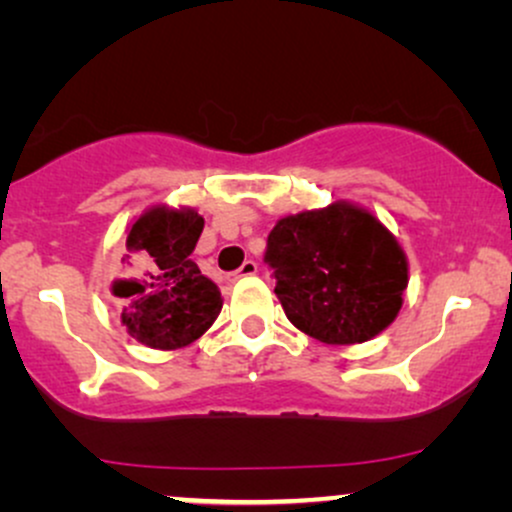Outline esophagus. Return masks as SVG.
I'll return each instance as SVG.
<instances>
[{"mask_svg":"<svg viewBox=\"0 0 512 512\" xmlns=\"http://www.w3.org/2000/svg\"><path fill=\"white\" fill-rule=\"evenodd\" d=\"M256 270H258V266H256V261H244L242 263V268L237 270V273H232L230 275V280H237V278H246V275H256Z\"/></svg>","mask_w":512,"mask_h":512,"instance_id":"1","label":"esophagus"}]
</instances>
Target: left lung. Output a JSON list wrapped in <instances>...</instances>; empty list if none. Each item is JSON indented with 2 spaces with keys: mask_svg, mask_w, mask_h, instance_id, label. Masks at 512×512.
Returning a JSON list of instances; mask_svg holds the SVG:
<instances>
[{
  "mask_svg": "<svg viewBox=\"0 0 512 512\" xmlns=\"http://www.w3.org/2000/svg\"><path fill=\"white\" fill-rule=\"evenodd\" d=\"M266 263L287 318L326 345L376 338L395 321L407 287L398 239L345 201L278 220Z\"/></svg>",
  "mask_w": 512,
  "mask_h": 512,
  "instance_id": "1",
  "label": "left lung"
}]
</instances>
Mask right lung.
Returning <instances> with one entry per match:
<instances>
[{"mask_svg":"<svg viewBox=\"0 0 512 512\" xmlns=\"http://www.w3.org/2000/svg\"><path fill=\"white\" fill-rule=\"evenodd\" d=\"M203 218L191 208L146 210L126 232L122 280L126 333L153 350H179L201 338L222 309L218 285L194 261Z\"/></svg>","mask_w":512,"mask_h":512,"instance_id":"right-lung-1","label":"right lung"}]
</instances>
